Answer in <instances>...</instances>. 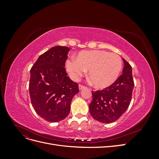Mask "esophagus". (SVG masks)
Returning a JSON list of instances; mask_svg holds the SVG:
<instances>
[{"mask_svg":"<svg viewBox=\"0 0 159 159\" xmlns=\"http://www.w3.org/2000/svg\"><path fill=\"white\" fill-rule=\"evenodd\" d=\"M86 88L85 85H81V84H80L79 85V89L81 90V89H84V88Z\"/></svg>","mask_w":159,"mask_h":159,"instance_id":"34e87169","label":"esophagus"}]
</instances>
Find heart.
I'll return each instance as SVG.
<instances>
[{"label":"heart","mask_w":159,"mask_h":159,"mask_svg":"<svg viewBox=\"0 0 159 159\" xmlns=\"http://www.w3.org/2000/svg\"><path fill=\"white\" fill-rule=\"evenodd\" d=\"M66 66L74 80L89 70V78L96 87L105 88L117 79L122 69V60L118 54L107 51H82L75 60H67Z\"/></svg>","instance_id":"obj_1"}]
</instances>
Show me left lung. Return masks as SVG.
<instances>
[{
	"label": "left lung",
	"mask_w": 159,
	"mask_h": 159,
	"mask_svg": "<svg viewBox=\"0 0 159 159\" xmlns=\"http://www.w3.org/2000/svg\"><path fill=\"white\" fill-rule=\"evenodd\" d=\"M123 60V74L113 84L102 90L91 91L93 99L89 104V112L99 122L110 123L117 121L131 103L134 88L132 67Z\"/></svg>",
	"instance_id": "1"
}]
</instances>
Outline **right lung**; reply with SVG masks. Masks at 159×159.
<instances>
[{
  "label": "right lung",
  "mask_w": 159,
  "mask_h": 159,
  "mask_svg": "<svg viewBox=\"0 0 159 159\" xmlns=\"http://www.w3.org/2000/svg\"><path fill=\"white\" fill-rule=\"evenodd\" d=\"M70 48L57 46L40 55L30 70L29 92L36 113L48 122H58L70 113L78 84L70 79L65 64Z\"/></svg>",
  "instance_id": "right-lung-1"
}]
</instances>
